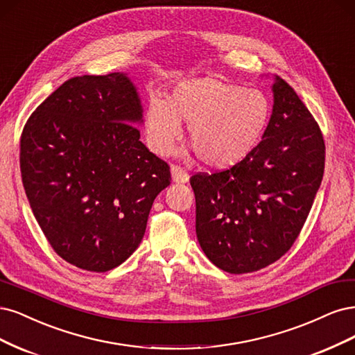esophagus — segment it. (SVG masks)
I'll list each match as a JSON object with an SVG mask.
<instances>
[{
  "mask_svg": "<svg viewBox=\"0 0 355 355\" xmlns=\"http://www.w3.org/2000/svg\"><path fill=\"white\" fill-rule=\"evenodd\" d=\"M171 174H173L174 182H182V184H184V182H189L190 180L187 171H184L181 166H177V165H173V168H171Z\"/></svg>",
  "mask_w": 355,
  "mask_h": 355,
  "instance_id": "obj_1",
  "label": "esophagus"
}]
</instances>
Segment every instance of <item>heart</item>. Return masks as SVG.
<instances>
[{
  "instance_id": "b5f03b06",
  "label": "heart",
  "mask_w": 355,
  "mask_h": 355,
  "mask_svg": "<svg viewBox=\"0 0 355 355\" xmlns=\"http://www.w3.org/2000/svg\"><path fill=\"white\" fill-rule=\"evenodd\" d=\"M270 115V100L262 91L202 76L178 83L169 100L153 96L144 132L152 150L166 155L181 134V119L187 121V137L198 157L209 168L225 169L255 150Z\"/></svg>"
}]
</instances>
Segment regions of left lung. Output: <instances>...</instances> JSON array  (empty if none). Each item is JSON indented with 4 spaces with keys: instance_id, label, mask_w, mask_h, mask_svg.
<instances>
[{
    "instance_id": "8db88e82",
    "label": "left lung",
    "mask_w": 355,
    "mask_h": 355,
    "mask_svg": "<svg viewBox=\"0 0 355 355\" xmlns=\"http://www.w3.org/2000/svg\"><path fill=\"white\" fill-rule=\"evenodd\" d=\"M274 105L262 140L245 161L190 178L196 234L212 264L252 272L295 243L324 173L322 130L293 88L274 78Z\"/></svg>"
}]
</instances>
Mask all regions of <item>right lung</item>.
Wrapping results in <instances>:
<instances>
[{
    "label": "right lung",
    "instance_id": "obj_1",
    "mask_svg": "<svg viewBox=\"0 0 355 355\" xmlns=\"http://www.w3.org/2000/svg\"><path fill=\"white\" fill-rule=\"evenodd\" d=\"M143 107L127 73L67 79L29 116L20 173L55 254L87 271L121 266L139 248L169 166L140 141Z\"/></svg>",
    "mask_w": 355,
    "mask_h": 355
}]
</instances>
